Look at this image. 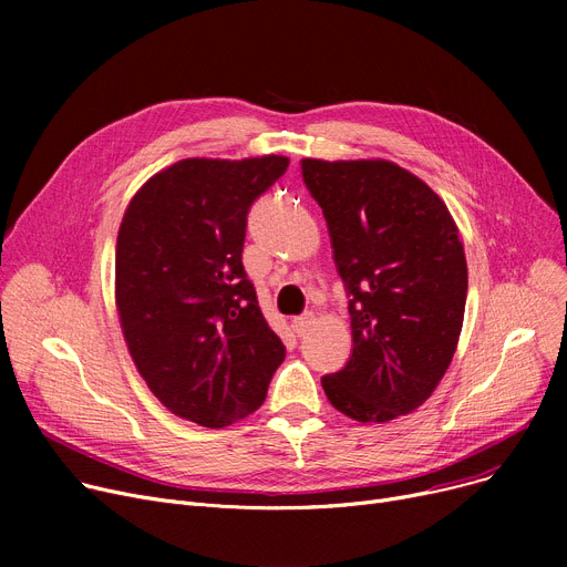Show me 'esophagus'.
I'll use <instances>...</instances> for the list:
<instances>
[{"instance_id": "1", "label": "esophagus", "mask_w": 567, "mask_h": 567, "mask_svg": "<svg viewBox=\"0 0 567 567\" xmlns=\"http://www.w3.org/2000/svg\"><path fill=\"white\" fill-rule=\"evenodd\" d=\"M312 321H315L312 312L301 315V317H293V319H291V329H293V333H296V336H306V333H308V329L312 326Z\"/></svg>"}]
</instances>
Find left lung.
<instances>
[{"label": "left lung", "instance_id": "1", "mask_svg": "<svg viewBox=\"0 0 567 567\" xmlns=\"http://www.w3.org/2000/svg\"><path fill=\"white\" fill-rule=\"evenodd\" d=\"M303 182L329 223L353 349L321 379L359 423L419 409L449 370L464 323L468 271L445 202L393 161L303 158Z\"/></svg>", "mask_w": 567, "mask_h": 567}]
</instances>
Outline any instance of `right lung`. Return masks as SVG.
Wrapping results in <instances>:
<instances>
[{
  "instance_id": "right-lung-1",
  "label": "right lung",
  "mask_w": 567,
  "mask_h": 567,
  "mask_svg": "<svg viewBox=\"0 0 567 567\" xmlns=\"http://www.w3.org/2000/svg\"><path fill=\"white\" fill-rule=\"evenodd\" d=\"M287 167L276 154L176 161L118 225L114 303L131 359L167 411L202 427L257 411L285 361L241 252L250 204Z\"/></svg>"
}]
</instances>
